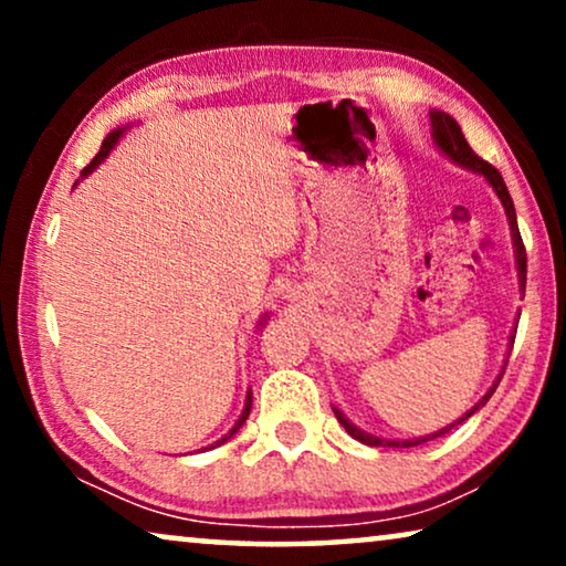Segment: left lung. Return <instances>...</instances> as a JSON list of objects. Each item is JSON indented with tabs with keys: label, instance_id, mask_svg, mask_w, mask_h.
Returning a JSON list of instances; mask_svg holds the SVG:
<instances>
[{
	"label": "left lung",
	"instance_id": "8db88e82",
	"mask_svg": "<svg viewBox=\"0 0 566 566\" xmlns=\"http://www.w3.org/2000/svg\"><path fill=\"white\" fill-rule=\"evenodd\" d=\"M430 120H432V138H436V144L440 146V149H443V151L448 154V157H451L453 161H459L461 167H469V169H474V172L484 175V177H486V182H490L492 188H494V192H497V196H500L502 206H505V211H507L510 229H513V242H515L517 270H521V283H523V291H525V247H523L521 231H517L515 206H513V198H510V192H507V185H505V180H502V175L497 172V169H494V167L490 165V161H484L482 157H479V154H476L474 149H471L469 142H467V136L461 134V126L451 118V115H446V113H440V111H432V113H430ZM515 332H517V329H515ZM513 343H515V339H510V345H513ZM500 378H502V374H500ZM500 378H497V381H494L492 389L486 391L484 397L479 399L476 405L471 407L467 415L461 417V420H455L453 424H448L446 430H438L436 436H428V438H420V440H384V438H374V436H368V432H360L358 428H355V424H350V420H345V415L339 412V409H335V417H337V422L343 424V428H345L347 432H350V436H353L355 440H360V443H366V446H389V448H409V446H420V443H424V440H432V438L446 436V432L451 430V428H455V424L467 422L469 417L474 415L479 407H484L486 401H490V397L494 394V389H497Z\"/></svg>",
	"mask_w": 566,
	"mask_h": 566
}]
</instances>
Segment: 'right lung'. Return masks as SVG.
<instances>
[{
  "label": "right lung",
  "instance_id": "obj_1",
  "mask_svg": "<svg viewBox=\"0 0 566 566\" xmlns=\"http://www.w3.org/2000/svg\"><path fill=\"white\" fill-rule=\"evenodd\" d=\"M120 136H123V128H118V130H113V134H111V136H107V138H105V142H103V146H99V151L95 154V159H92V161H90V165L82 169V175H90V172H92V169H95V167L99 165V161H103V159L107 157V154H111V149H113V146H115V144H118V138H120ZM250 409H252V391H250V394H247V405H244V412H242V417H239V420H237V424H234V428H231V430H229V436H223V438H221V440H219V443H216V446L227 443V440H229L231 436H234V432H237L239 428H242V424H244V420H247V417H250ZM216 446H211V448H216Z\"/></svg>",
  "mask_w": 566,
  "mask_h": 566
}]
</instances>
